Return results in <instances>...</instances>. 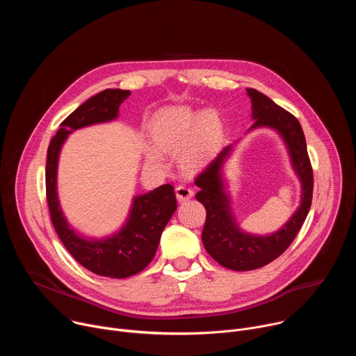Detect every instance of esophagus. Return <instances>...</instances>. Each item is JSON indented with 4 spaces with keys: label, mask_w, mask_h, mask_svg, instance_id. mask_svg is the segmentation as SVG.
<instances>
[{
    "label": "esophagus",
    "mask_w": 356,
    "mask_h": 356,
    "mask_svg": "<svg viewBox=\"0 0 356 356\" xmlns=\"http://www.w3.org/2000/svg\"><path fill=\"white\" fill-rule=\"evenodd\" d=\"M193 194H194L193 188L187 187L186 184H180V186L176 187V197H177V200H179L180 202L190 200V198L193 197Z\"/></svg>",
    "instance_id": "34e87169"
}]
</instances>
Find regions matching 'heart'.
Here are the masks:
<instances>
[{
  "label": "heart",
  "mask_w": 356,
  "mask_h": 356,
  "mask_svg": "<svg viewBox=\"0 0 356 356\" xmlns=\"http://www.w3.org/2000/svg\"><path fill=\"white\" fill-rule=\"evenodd\" d=\"M152 140L159 150L179 154L187 149L183 163L187 169L198 168L222 139V125L213 111L194 113L187 108H169L159 113L150 127ZM147 161L159 163L155 149L147 152Z\"/></svg>",
  "instance_id": "1"
}]
</instances>
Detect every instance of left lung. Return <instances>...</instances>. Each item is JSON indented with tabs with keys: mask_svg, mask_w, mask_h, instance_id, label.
Listing matches in <instances>:
<instances>
[{
	"mask_svg": "<svg viewBox=\"0 0 356 356\" xmlns=\"http://www.w3.org/2000/svg\"><path fill=\"white\" fill-rule=\"evenodd\" d=\"M246 92L252 101V117L255 118L252 128H275L283 136L289 147L293 168L301 181V204L277 232L268 236L249 235L239 229L232 217L229 200L221 177V168L225 158L229 155L231 146H227L195 177L194 183L200 187L195 198L207 211L201 235L202 243L210 257L221 266L239 272L259 269L270 264L290 246L310 211L314 187L306 138H304L298 120L258 90L246 88Z\"/></svg>",
	"mask_w": 356,
	"mask_h": 356,
	"instance_id": "obj_1",
	"label": "left lung"
}]
</instances>
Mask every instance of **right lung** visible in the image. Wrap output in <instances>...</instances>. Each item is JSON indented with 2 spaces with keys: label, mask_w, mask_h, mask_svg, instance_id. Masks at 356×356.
<instances>
[{
  "label": "right lung",
  "mask_w": 356,
  "mask_h": 356,
  "mask_svg": "<svg viewBox=\"0 0 356 356\" xmlns=\"http://www.w3.org/2000/svg\"><path fill=\"white\" fill-rule=\"evenodd\" d=\"M129 95V90L107 88L76 108L59 125L49 143L44 175L50 220L62 243L81 266L95 275L114 279L136 275L154 259L161 235L177 209L175 187L163 184L135 197L122 229L110 238L95 241L79 236L63 217L56 193V172L59 152L67 135L79 128L117 118L121 103Z\"/></svg>",
  "instance_id": "right-lung-1"
}]
</instances>
